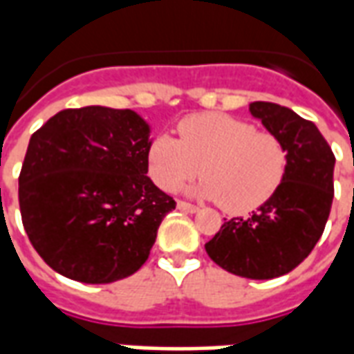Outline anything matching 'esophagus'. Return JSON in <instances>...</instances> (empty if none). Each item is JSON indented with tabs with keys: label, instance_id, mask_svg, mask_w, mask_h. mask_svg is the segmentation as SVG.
<instances>
[{
	"label": "esophagus",
	"instance_id": "34e87169",
	"mask_svg": "<svg viewBox=\"0 0 354 354\" xmlns=\"http://www.w3.org/2000/svg\"><path fill=\"white\" fill-rule=\"evenodd\" d=\"M178 208L185 210V212H197L199 210V207H195L192 203H185V201H178Z\"/></svg>",
	"mask_w": 354,
	"mask_h": 354
}]
</instances>
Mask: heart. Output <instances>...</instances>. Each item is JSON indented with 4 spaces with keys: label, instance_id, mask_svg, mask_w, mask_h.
Returning <instances> with one entry per match:
<instances>
[{
    "label": "heart",
    "instance_id": "b5f03b06",
    "mask_svg": "<svg viewBox=\"0 0 354 354\" xmlns=\"http://www.w3.org/2000/svg\"><path fill=\"white\" fill-rule=\"evenodd\" d=\"M178 140L161 134L147 149V170L165 192L205 174L195 193L220 203L230 214L261 207L282 184L288 151L277 134L248 121L207 111L184 117Z\"/></svg>",
    "mask_w": 354,
    "mask_h": 354
}]
</instances>
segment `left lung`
Listing matches in <instances>:
<instances>
[{
	"label": "left lung",
	"instance_id": "left-lung-1",
	"mask_svg": "<svg viewBox=\"0 0 354 354\" xmlns=\"http://www.w3.org/2000/svg\"><path fill=\"white\" fill-rule=\"evenodd\" d=\"M250 113L288 151L282 184L250 218L225 222L205 248L210 260L239 277L274 279L311 254L334 199L335 157L317 124L273 102H252Z\"/></svg>",
	"mask_w": 354,
	"mask_h": 354
}]
</instances>
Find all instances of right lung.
<instances>
[{"instance_id": "add662e5", "label": "right lung", "mask_w": 354, "mask_h": 354, "mask_svg": "<svg viewBox=\"0 0 354 354\" xmlns=\"http://www.w3.org/2000/svg\"><path fill=\"white\" fill-rule=\"evenodd\" d=\"M149 127L132 109H62L32 134L19 176L22 225L43 261L87 284L144 266L174 199L146 176Z\"/></svg>"}]
</instances>
